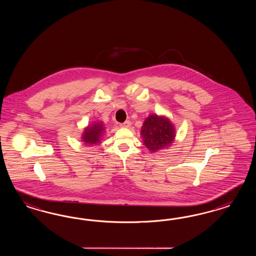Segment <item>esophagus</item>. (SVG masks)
Segmentation results:
<instances>
[{"label": "esophagus", "instance_id": "34e87169", "mask_svg": "<svg viewBox=\"0 0 256 256\" xmlns=\"http://www.w3.org/2000/svg\"><path fill=\"white\" fill-rule=\"evenodd\" d=\"M130 124H132V123H130V121H128V120H126V122H124L123 124H120L122 128H130Z\"/></svg>", "mask_w": 256, "mask_h": 256}]
</instances>
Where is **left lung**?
I'll return each instance as SVG.
<instances>
[{"label":"left lung","mask_w":256,"mask_h":256,"mask_svg":"<svg viewBox=\"0 0 256 256\" xmlns=\"http://www.w3.org/2000/svg\"><path fill=\"white\" fill-rule=\"evenodd\" d=\"M140 134L146 148L156 152L172 144L174 139V128L167 118L152 114L144 121Z\"/></svg>","instance_id":"1"}]
</instances>
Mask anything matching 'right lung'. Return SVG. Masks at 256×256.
<instances>
[{
    "label": "right lung",
    "instance_id": "right-lung-1",
    "mask_svg": "<svg viewBox=\"0 0 256 256\" xmlns=\"http://www.w3.org/2000/svg\"><path fill=\"white\" fill-rule=\"evenodd\" d=\"M103 133H104V128L102 124L100 123H94L92 126L86 128V132L82 136V142H86L87 146L98 144V142H100Z\"/></svg>",
    "mask_w": 256,
    "mask_h": 256
}]
</instances>
